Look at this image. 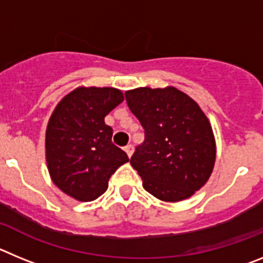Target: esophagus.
Segmentation results:
<instances>
[{
	"label": "esophagus",
	"mask_w": 263,
	"mask_h": 263,
	"mask_svg": "<svg viewBox=\"0 0 263 263\" xmlns=\"http://www.w3.org/2000/svg\"><path fill=\"white\" fill-rule=\"evenodd\" d=\"M124 150L126 152V154L129 155V157H132V154H133V145H130V143H129V145L125 146Z\"/></svg>",
	"instance_id": "1"
}]
</instances>
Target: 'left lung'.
Segmentation results:
<instances>
[{"instance_id": "8db88e82", "label": "left lung", "mask_w": 263, "mask_h": 263, "mask_svg": "<svg viewBox=\"0 0 263 263\" xmlns=\"http://www.w3.org/2000/svg\"><path fill=\"white\" fill-rule=\"evenodd\" d=\"M130 110L145 129L130 163L143 188L163 201L184 200L212 174L216 145L200 106L173 87L137 88L125 93Z\"/></svg>"}]
</instances>
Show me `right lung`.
Here are the masks:
<instances>
[{
	"label": "right lung",
	"mask_w": 263,
	"mask_h": 263,
	"mask_svg": "<svg viewBox=\"0 0 263 263\" xmlns=\"http://www.w3.org/2000/svg\"><path fill=\"white\" fill-rule=\"evenodd\" d=\"M124 101L116 88H78L58 104L46 132V158L52 182L64 194L92 201L108 190L109 179L126 153L111 142L105 116Z\"/></svg>",
	"instance_id": "add662e5"
}]
</instances>
